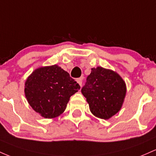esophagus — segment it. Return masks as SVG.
<instances>
[{"mask_svg": "<svg viewBox=\"0 0 156 156\" xmlns=\"http://www.w3.org/2000/svg\"><path fill=\"white\" fill-rule=\"evenodd\" d=\"M83 77H80V78H78L77 80H76V82H77L79 85L81 86L82 85V83H83Z\"/></svg>", "mask_w": 156, "mask_h": 156, "instance_id": "esophagus-1", "label": "esophagus"}]
</instances>
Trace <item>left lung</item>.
<instances>
[{
    "label": "left lung",
    "instance_id": "1",
    "mask_svg": "<svg viewBox=\"0 0 156 156\" xmlns=\"http://www.w3.org/2000/svg\"><path fill=\"white\" fill-rule=\"evenodd\" d=\"M126 85L119 75L102 67L93 68L81 92L90 111L102 119H108L120 111L126 95Z\"/></svg>",
    "mask_w": 156,
    "mask_h": 156
}]
</instances>
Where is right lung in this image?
I'll use <instances>...</instances> for the list:
<instances>
[{
  "label": "right lung",
  "instance_id": "add662e5",
  "mask_svg": "<svg viewBox=\"0 0 156 156\" xmlns=\"http://www.w3.org/2000/svg\"><path fill=\"white\" fill-rule=\"evenodd\" d=\"M80 89L67 71L57 65L34 70L25 83V95L40 116L53 119L63 113L70 97Z\"/></svg>",
  "mask_w": 156,
  "mask_h": 156
}]
</instances>
